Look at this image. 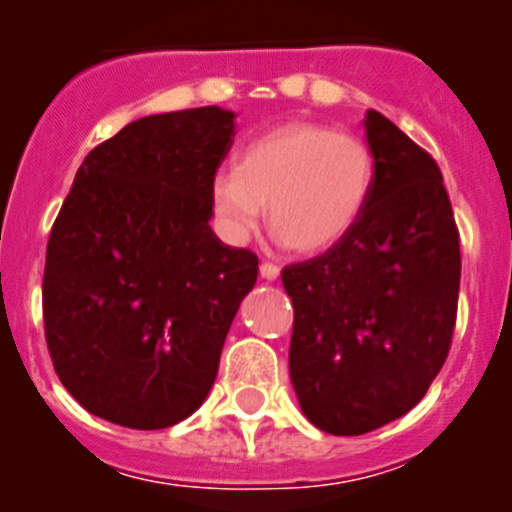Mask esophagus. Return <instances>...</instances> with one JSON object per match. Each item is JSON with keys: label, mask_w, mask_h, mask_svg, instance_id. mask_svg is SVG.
Segmentation results:
<instances>
[{"label": "esophagus", "mask_w": 512, "mask_h": 512, "mask_svg": "<svg viewBox=\"0 0 512 512\" xmlns=\"http://www.w3.org/2000/svg\"><path fill=\"white\" fill-rule=\"evenodd\" d=\"M260 277H262V280H267V282L277 280V277H280V267L272 265V262H262V265H260Z\"/></svg>", "instance_id": "1"}]
</instances>
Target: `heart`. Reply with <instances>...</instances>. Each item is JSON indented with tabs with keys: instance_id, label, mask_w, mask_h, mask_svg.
<instances>
[{
	"instance_id": "1",
	"label": "heart",
	"mask_w": 512,
	"mask_h": 512,
	"mask_svg": "<svg viewBox=\"0 0 512 512\" xmlns=\"http://www.w3.org/2000/svg\"><path fill=\"white\" fill-rule=\"evenodd\" d=\"M376 185V158L364 138L324 123L289 121L252 138L235 168L210 185L220 237L242 245L267 220L297 255H322L361 223Z\"/></svg>"
}]
</instances>
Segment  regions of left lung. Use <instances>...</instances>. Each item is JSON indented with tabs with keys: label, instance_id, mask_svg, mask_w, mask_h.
Here are the masks:
<instances>
[{
	"label": "left lung",
	"instance_id": "left-lung-1",
	"mask_svg": "<svg viewBox=\"0 0 512 512\" xmlns=\"http://www.w3.org/2000/svg\"><path fill=\"white\" fill-rule=\"evenodd\" d=\"M371 203L334 250L282 270L292 297L289 379L319 431L361 436L411 411L456 327L461 242L436 160L369 111Z\"/></svg>",
	"mask_w": 512,
	"mask_h": 512
}]
</instances>
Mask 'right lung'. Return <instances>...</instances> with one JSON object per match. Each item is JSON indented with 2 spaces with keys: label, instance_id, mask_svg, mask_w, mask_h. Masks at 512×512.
<instances>
[{
  "label": "right lung",
  "instance_id": "1",
  "mask_svg": "<svg viewBox=\"0 0 512 512\" xmlns=\"http://www.w3.org/2000/svg\"><path fill=\"white\" fill-rule=\"evenodd\" d=\"M220 106L128 123L76 170L46 245L44 332L89 414L175 426L215 384L257 257L220 242L210 185L232 148Z\"/></svg>",
  "mask_w": 512,
  "mask_h": 512
}]
</instances>
